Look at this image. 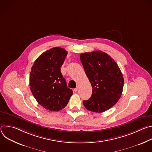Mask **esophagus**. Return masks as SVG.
<instances>
[{"label": "esophagus", "instance_id": "esophagus-1", "mask_svg": "<svg viewBox=\"0 0 152 152\" xmlns=\"http://www.w3.org/2000/svg\"><path fill=\"white\" fill-rule=\"evenodd\" d=\"M74 91H75V92H77V91H78V87H76V88H75V89H74Z\"/></svg>", "mask_w": 152, "mask_h": 152}]
</instances>
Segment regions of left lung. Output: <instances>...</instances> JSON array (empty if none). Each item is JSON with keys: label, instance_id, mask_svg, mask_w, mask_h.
<instances>
[{"label": "left lung", "instance_id": "obj_1", "mask_svg": "<svg viewBox=\"0 0 152 152\" xmlns=\"http://www.w3.org/2000/svg\"><path fill=\"white\" fill-rule=\"evenodd\" d=\"M80 59L93 88L91 97L83 101L84 106L95 113L110 109L120 99L124 85L117 64L110 55L100 50L82 53Z\"/></svg>", "mask_w": 152, "mask_h": 152}]
</instances>
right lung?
Segmentation results:
<instances>
[{
	"label": "right lung",
	"instance_id": "right-lung-1",
	"mask_svg": "<svg viewBox=\"0 0 152 152\" xmlns=\"http://www.w3.org/2000/svg\"><path fill=\"white\" fill-rule=\"evenodd\" d=\"M67 55L65 49L53 48L40 55L31 68V91L37 102L46 110H62L73 94L61 72V67Z\"/></svg>",
	"mask_w": 152,
	"mask_h": 152
}]
</instances>
